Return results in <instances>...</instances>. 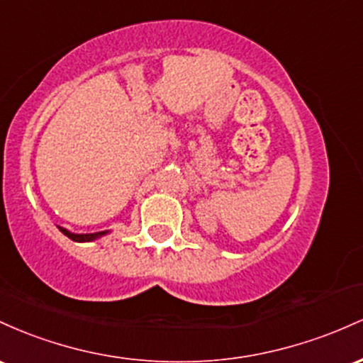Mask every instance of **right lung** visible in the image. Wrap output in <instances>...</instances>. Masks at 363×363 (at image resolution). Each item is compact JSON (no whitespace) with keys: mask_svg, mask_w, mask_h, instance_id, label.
<instances>
[{"mask_svg":"<svg viewBox=\"0 0 363 363\" xmlns=\"http://www.w3.org/2000/svg\"><path fill=\"white\" fill-rule=\"evenodd\" d=\"M61 233L67 235L68 238L73 240V242H91V240H96L99 238V236L106 235V231H99V233H85V235H75V233H70L68 230H65V228H60Z\"/></svg>","mask_w":363,"mask_h":363,"instance_id":"add662e5","label":"right lung"}]
</instances>
